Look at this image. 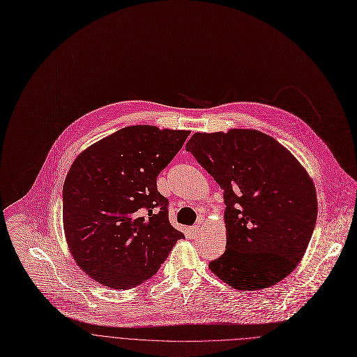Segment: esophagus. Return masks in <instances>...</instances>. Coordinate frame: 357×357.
I'll return each mask as SVG.
<instances>
[{"label":"esophagus","instance_id":"esophagus-1","mask_svg":"<svg viewBox=\"0 0 357 357\" xmlns=\"http://www.w3.org/2000/svg\"><path fill=\"white\" fill-rule=\"evenodd\" d=\"M190 231H192V234L196 236V235H199L200 234V225L199 224H196V225H193L192 228H190Z\"/></svg>","mask_w":357,"mask_h":357}]
</instances>
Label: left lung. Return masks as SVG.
I'll list each match as a JSON object with an SVG mask.
<instances>
[{
  "label": "left lung",
  "instance_id": "8db88e82",
  "mask_svg": "<svg viewBox=\"0 0 357 357\" xmlns=\"http://www.w3.org/2000/svg\"><path fill=\"white\" fill-rule=\"evenodd\" d=\"M186 151L220 185L225 203V251L210 271L232 289L250 291L289 276L305 254L318 211L301 164L258 130L195 133Z\"/></svg>",
  "mask_w": 357,
  "mask_h": 357
}]
</instances>
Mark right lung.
<instances>
[{"label":"right lung","instance_id":"1","mask_svg":"<svg viewBox=\"0 0 357 357\" xmlns=\"http://www.w3.org/2000/svg\"><path fill=\"white\" fill-rule=\"evenodd\" d=\"M188 130L129 126L73 162L63 188V224L78 266L93 280L129 290L153 278L185 235L168 218L157 176Z\"/></svg>","mask_w":357,"mask_h":357}]
</instances>
